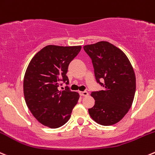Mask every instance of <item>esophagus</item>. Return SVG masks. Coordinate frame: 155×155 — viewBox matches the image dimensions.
Returning a JSON list of instances; mask_svg holds the SVG:
<instances>
[{
  "label": "esophagus",
  "instance_id": "obj_1",
  "mask_svg": "<svg viewBox=\"0 0 155 155\" xmlns=\"http://www.w3.org/2000/svg\"><path fill=\"white\" fill-rule=\"evenodd\" d=\"M79 94H80L81 96H84V97H85V96H88V91H80V92H79Z\"/></svg>",
  "mask_w": 155,
  "mask_h": 155
}]
</instances>
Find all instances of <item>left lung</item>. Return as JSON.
Instances as JSON below:
<instances>
[{
    "label": "left lung",
    "mask_w": 155,
    "mask_h": 155,
    "mask_svg": "<svg viewBox=\"0 0 155 155\" xmlns=\"http://www.w3.org/2000/svg\"><path fill=\"white\" fill-rule=\"evenodd\" d=\"M90 57L97 83L103 90L92 91L95 100L88 109L91 117L102 126L117 124L127 114L136 92V76L125 54L107 41L83 47Z\"/></svg>",
    "instance_id": "left-lung-1"
}]
</instances>
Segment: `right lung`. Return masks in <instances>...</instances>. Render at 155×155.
I'll return each instance as SVG.
<instances>
[{
    "instance_id": "right-lung-1",
    "label": "right lung",
    "mask_w": 155,
    "mask_h": 155,
    "mask_svg": "<svg viewBox=\"0 0 155 155\" xmlns=\"http://www.w3.org/2000/svg\"><path fill=\"white\" fill-rule=\"evenodd\" d=\"M81 48L48 45L35 55L27 67L23 81L25 103L35 119L46 127L55 129L64 125L77 104L79 93L70 91L68 85L65 90L59 87L69 84V64Z\"/></svg>"
}]
</instances>
